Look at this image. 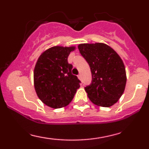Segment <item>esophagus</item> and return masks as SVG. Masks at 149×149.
Masks as SVG:
<instances>
[{
  "mask_svg": "<svg viewBox=\"0 0 149 149\" xmlns=\"http://www.w3.org/2000/svg\"><path fill=\"white\" fill-rule=\"evenodd\" d=\"M78 78H79L80 80H81V76H80V75H78Z\"/></svg>",
  "mask_w": 149,
  "mask_h": 149,
  "instance_id": "obj_1",
  "label": "esophagus"
}]
</instances>
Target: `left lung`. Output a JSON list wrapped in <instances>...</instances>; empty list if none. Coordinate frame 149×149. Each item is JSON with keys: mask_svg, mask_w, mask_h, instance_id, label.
Listing matches in <instances>:
<instances>
[{"mask_svg": "<svg viewBox=\"0 0 149 149\" xmlns=\"http://www.w3.org/2000/svg\"><path fill=\"white\" fill-rule=\"evenodd\" d=\"M78 47L91 70L92 83L85 88L89 99L99 107H111L125 88L127 77L122 59L102 42L80 44Z\"/></svg>", "mask_w": 149, "mask_h": 149, "instance_id": "1", "label": "left lung"}]
</instances>
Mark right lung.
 <instances>
[{
  "label": "right lung",
  "instance_id": "right-lung-1",
  "mask_svg": "<svg viewBox=\"0 0 149 149\" xmlns=\"http://www.w3.org/2000/svg\"><path fill=\"white\" fill-rule=\"evenodd\" d=\"M76 47L54 46L38 59L33 71L34 88L43 104L53 109L66 107L80 88V81L72 74L68 63L70 52Z\"/></svg>",
  "mask_w": 149,
  "mask_h": 149
}]
</instances>
